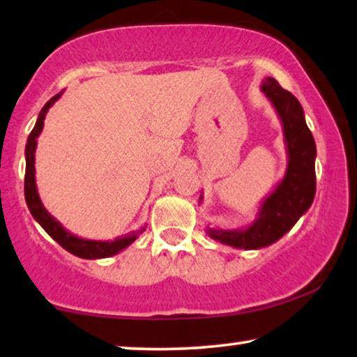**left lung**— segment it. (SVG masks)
Segmentation results:
<instances>
[{
  "mask_svg": "<svg viewBox=\"0 0 357 357\" xmlns=\"http://www.w3.org/2000/svg\"><path fill=\"white\" fill-rule=\"evenodd\" d=\"M261 91L278 112L289 162L284 178L264 197L250 225L238 229L206 226V234L213 241L234 248L259 250L273 245L310 210L316 195V142L301 104L273 77L263 79ZM202 200L204 195H200L199 204Z\"/></svg>",
  "mask_w": 357,
  "mask_h": 357,
  "instance_id": "obj_1",
  "label": "left lung"
}]
</instances>
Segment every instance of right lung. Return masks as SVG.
Masks as SVG:
<instances>
[{"mask_svg": "<svg viewBox=\"0 0 357 357\" xmlns=\"http://www.w3.org/2000/svg\"><path fill=\"white\" fill-rule=\"evenodd\" d=\"M62 96V93L56 94L54 98H51L45 104V107L41 109L38 119H36V123L33 130L29 135V139H26L25 146V202L26 206L31 213V216L35 218V221L45 229L50 236L54 238V241L59 243L62 248H66L67 252L75 255L78 258L84 259H99V258H109L114 257V255L120 253L121 250L130 247L132 242L139 237L142 231H146V226H142L141 229L131 231L125 234V236L116 237L114 241H89V238L78 237L75 234L68 232L66 227H63L59 221L56 220L54 216L50 215L47 210L43 205L40 199L38 189H36V181H35V151L36 144H38V136L41 135L43 126H45V119L47 110H50L57 99Z\"/></svg>", "mask_w": 357, "mask_h": 357, "instance_id": "right-lung-1", "label": "right lung"}]
</instances>
